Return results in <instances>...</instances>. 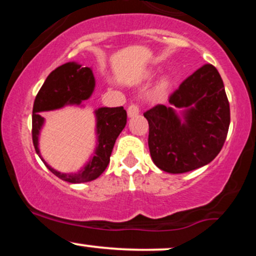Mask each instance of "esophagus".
Segmentation results:
<instances>
[{"mask_svg":"<svg viewBox=\"0 0 256 256\" xmlns=\"http://www.w3.org/2000/svg\"><path fill=\"white\" fill-rule=\"evenodd\" d=\"M138 113H140V108H138V106H136V104L128 106V118H134V116H136Z\"/></svg>","mask_w":256,"mask_h":256,"instance_id":"esophagus-1","label":"esophagus"}]
</instances>
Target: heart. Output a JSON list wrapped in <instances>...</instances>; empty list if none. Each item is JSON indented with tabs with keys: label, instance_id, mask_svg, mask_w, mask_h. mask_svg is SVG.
I'll list each match as a JSON object with an SVG mask.
<instances>
[{
	"label": "heart",
	"instance_id": "1",
	"mask_svg": "<svg viewBox=\"0 0 256 256\" xmlns=\"http://www.w3.org/2000/svg\"><path fill=\"white\" fill-rule=\"evenodd\" d=\"M167 84H168V78H167V77H164L162 79H161V82H160V85H161V86H166V85Z\"/></svg>",
	"mask_w": 256,
	"mask_h": 256
}]
</instances>
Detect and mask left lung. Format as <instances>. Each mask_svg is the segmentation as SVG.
<instances>
[{
  "instance_id": "obj_1",
  "label": "left lung",
  "mask_w": 256,
  "mask_h": 256,
  "mask_svg": "<svg viewBox=\"0 0 256 256\" xmlns=\"http://www.w3.org/2000/svg\"><path fill=\"white\" fill-rule=\"evenodd\" d=\"M143 116L148 120V146L162 171L185 173L207 165L222 150L230 125L224 83L213 64H204L170 96Z\"/></svg>"
}]
</instances>
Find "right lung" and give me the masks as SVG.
Here are the masks:
<instances>
[{"mask_svg":"<svg viewBox=\"0 0 256 256\" xmlns=\"http://www.w3.org/2000/svg\"><path fill=\"white\" fill-rule=\"evenodd\" d=\"M95 84L91 67H84L83 64L72 61L58 67L46 77L34 100L32 110V140L34 150L49 171L68 183H86L98 178L104 173L110 164L114 143L126 125V110L124 107H101L94 112L96 120L95 150L91 154L89 161L79 171L71 173L56 171L48 165L40 155L38 142L40 130L46 122L40 113L60 110L64 106L83 107L84 104L82 102L92 95Z\"/></svg>","mask_w":256,"mask_h":256,"instance_id":"obj_1","label":"right lung"}]
</instances>
